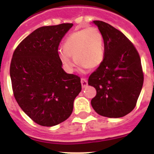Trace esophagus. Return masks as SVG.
Instances as JSON below:
<instances>
[{
    "mask_svg": "<svg viewBox=\"0 0 154 154\" xmlns=\"http://www.w3.org/2000/svg\"><path fill=\"white\" fill-rule=\"evenodd\" d=\"M81 83L82 88H85L88 85V82H87V80L85 79H81Z\"/></svg>",
    "mask_w": 154,
    "mask_h": 154,
    "instance_id": "obj_1",
    "label": "esophagus"
}]
</instances>
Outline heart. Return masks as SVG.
I'll return each instance as SVG.
<instances>
[{
  "mask_svg": "<svg viewBox=\"0 0 154 154\" xmlns=\"http://www.w3.org/2000/svg\"><path fill=\"white\" fill-rule=\"evenodd\" d=\"M59 58L65 70L74 71L75 62L82 68L95 69L101 65L105 57L104 39L96 27L78 30L66 38L63 50L59 51Z\"/></svg>",
  "mask_w": 154,
  "mask_h": 154,
  "instance_id": "obj_1",
  "label": "heart"
}]
</instances>
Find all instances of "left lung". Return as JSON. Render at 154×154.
Returning <instances> with one entry per match:
<instances>
[{
  "label": "left lung",
  "mask_w": 154,
  "mask_h": 154,
  "mask_svg": "<svg viewBox=\"0 0 154 154\" xmlns=\"http://www.w3.org/2000/svg\"><path fill=\"white\" fill-rule=\"evenodd\" d=\"M104 39L105 57L89 76L96 89L91 105L100 116L119 118L135 108L143 84L138 51L121 31L101 21H93Z\"/></svg>",
  "instance_id": "obj_1"
}]
</instances>
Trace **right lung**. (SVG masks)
<instances>
[{"label":"right lung","mask_w":154,"mask_h":154,"mask_svg":"<svg viewBox=\"0 0 154 154\" xmlns=\"http://www.w3.org/2000/svg\"><path fill=\"white\" fill-rule=\"evenodd\" d=\"M73 24L38 28L16 48L10 67L14 96L34 122L43 126L62 123L71 116L82 90L79 76L62 69L58 48Z\"/></svg>","instance_id":"1"}]
</instances>
